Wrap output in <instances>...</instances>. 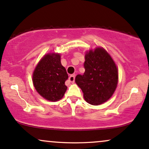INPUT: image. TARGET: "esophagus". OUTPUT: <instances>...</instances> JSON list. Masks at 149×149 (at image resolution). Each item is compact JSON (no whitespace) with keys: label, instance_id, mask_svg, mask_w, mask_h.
Masks as SVG:
<instances>
[{"label":"esophagus","instance_id":"34e87169","mask_svg":"<svg viewBox=\"0 0 149 149\" xmlns=\"http://www.w3.org/2000/svg\"><path fill=\"white\" fill-rule=\"evenodd\" d=\"M75 79V76L74 75H70L69 77V80L70 82H74Z\"/></svg>","mask_w":149,"mask_h":149}]
</instances>
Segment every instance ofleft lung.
I'll use <instances>...</instances> for the list:
<instances>
[{
  "label": "left lung",
  "instance_id": "left-lung-1",
  "mask_svg": "<svg viewBox=\"0 0 149 149\" xmlns=\"http://www.w3.org/2000/svg\"><path fill=\"white\" fill-rule=\"evenodd\" d=\"M84 74L75 77L86 101L91 105L101 104L114 93L118 81L117 67L110 55L103 48H97L85 56Z\"/></svg>",
  "mask_w": 149,
  "mask_h": 149
}]
</instances>
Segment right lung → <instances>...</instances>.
<instances>
[{
    "instance_id": "1",
    "label": "right lung",
    "mask_w": 149,
    "mask_h": 149,
    "mask_svg": "<svg viewBox=\"0 0 149 149\" xmlns=\"http://www.w3.org/2000/svg\"><path fill=\"white\" fill-rule=\"evenodd\" d=\"M68 74L61 65L59 54L45 56L35 68L33 83L37 92L51 101L61 99L67 90Z\"/></svg>"
}]
</instances>
